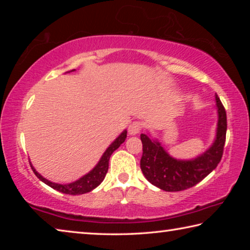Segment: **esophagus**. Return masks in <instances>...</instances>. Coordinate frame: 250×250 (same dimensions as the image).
Wrapping results in <instances>:
<instances>
[{
    "mask_svg": "<svg viewBox=\"0 0 250 250\" xmlns=\"http://www.w3.org/2000/svg\"><path fill=\"white\" fill-rule=\"evenodd\" d=\"M141 129H142V125H141L140 121H133L132 124L129 125V128H128L129 133L131 135L138 134L141 131Z\"/></svg>",
    "mask_w": 250,
    "mask_h": 250,
    "instance_id": "esophagus-1",
    "label": "esophagus"
}]
</instances>
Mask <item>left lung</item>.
Segmentation results:
<instances>
[{
	"instance_id": "left-lung-1",
	"label": "left lung",
	"mask_w": 250,
	"mask_h": 250,
	"mask_svg": "<svg viewBox=\"0 0 250 250\" xmlns=\"http://www.w3.org/2000/svg\"><path fill=\"white\" fill-rule=\"evenodd\" d=\"M218 109L217 135L214 145L204 154L192 161H179L171 158L159 142L152 141L146 134H141L142 158L140 167L146 180L167 192L188 189L205 179L221 162L226 141L227 118L226 110L216 95Z\"/></svg>"
}]
</instances>
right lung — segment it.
Listing matches in <instances>:
<instances>
[{"label":"right lung","instance_id":"1","mask_svg":"<svg viewBox=\"0 0 250 250\" xmlns=\"http://www.w3.org/2000/svg\"><path fill=\"white\" fill-rule=\"evenodd\" d=\"M126 138V131H124L119 137H118L115 142L112 143L111 146H110L105 152L103 155V158L100 159L99 163L97 164L95 167V168L92 171H90L88 174H86L84 176H83L82 179H79L78 181L74 182V183H70V184H56V183H53V182H50L48 180L44 179L43 176L41 174H39L35 171V168L32 167L31 164V167L33 172L35 173V175L39 177V179L44 182L45 184H47L50 188L56 189L58 192H62L64 194H69V195H80V194H84V193H88L92 191V189L96 188L97 186H98L101 182L104 181L105 174H107L108 172V167H109V159L111 154L113 153V151H116L118 147H119L122 143L125 142Z\"/></svg>","mask_w":250,"mask_h":250}]
</instances>
